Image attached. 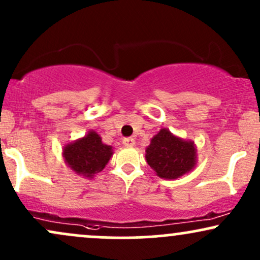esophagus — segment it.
Returning <instances> with one entry per match:
<instances>
[{
	"label": "esophagus",
	"instance_id": "esophagus-1",
	"mask_svg": "<svg viewBox=\"0 0 260 260\" xmlns=\"http://www.w3.org/2000/svg\"><path fill=\"white\" fill-rule=\"evenodd\" d=\"M123 144L126 145L127 148H133L136 145V139L134 138H124L123 139Z\"/></svg>",
	"mask_w": 260,
	"mask_h": 260
}]
</instances>
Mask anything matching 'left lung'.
<instances>
[{"mask_svg":"<svg viewBox=\"0 0 260 260\" xmlns=\"http://www.w3.org/2000/svg\"><path fill=\"white\" fill-rule=\"evenodd\" d=\"M145 159L159 177L175 180L194 168L197 149L193 142L178 138L162 128L151 138L145 150Z\"/></svg>","mask_w":260,"mask_h":260,"instance_id":"8db88e82","label":"left lung"}]
</instances>
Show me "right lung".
<instances>
[{
	"label": "right lung",
	"mask_w": 260,
	"mask_h": 260,
	"mask_svg": "<svg viewBox=\"0 0 260 260\" xmlns=\"http://www.w3.org/2000/svg\"><path fill=\"white\" fill-rule=\"evenodd\" d=\"M112 154V147L104 144L94 131H89L85 137L63 148V159L68 168L77 175L89 178L103 171Z\"/></svg>",
	"instance_id": "obj_1"
}]
</instances>
